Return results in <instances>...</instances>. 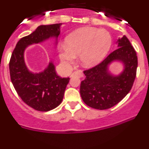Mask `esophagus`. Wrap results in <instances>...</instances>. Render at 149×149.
I'll return each mask as SVG.
<instances>
[{"label": "esophagus", "mask_w": 149, "mask_h": 149, "mask_svg": "<svg viewBox=\"0 0 149 149\" xmlns=\"http://www.w3.org/2000/svg\"><path fill=\"white\" fill-rule=\"evenodd\" d=\"M74 76H78V77H83L82 71L77 70V71H75V72H74L73 73L71 74V77H74Z\"/></svg>", "instance_id": "esophagus-1"}]
</instances>
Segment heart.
<instances>
[{"mask_svg": "<svg viewBox=\"0 0 149 149\" xmlns=\"http://www.w3.org/2000/svg\"><path fill=\"white\" fill-rule=\"evenodd\" d=\"M111 42V36L106 30L81 27L67 36L65 45L59 48V57L64 65H70L79 55L81 65L91 68L104 60Z\"/></svg>", "mask_w": 149, "mask_h": 149, "instance_id": "obj_1", "label": "heart"}]
</instances>
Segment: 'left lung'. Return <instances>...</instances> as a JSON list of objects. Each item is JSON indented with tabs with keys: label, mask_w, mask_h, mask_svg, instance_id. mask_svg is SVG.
Returning a JSON list of instances; mask_svg holds the SVG:
<instances>
[{
	"label": "left lung",
	"mask_w": 149,
	"mask_h": 149,
	"mask_svg": "<svg viewBox=\"0 0 149 149\" xmlns=\"http://www.w3.org/2000/svg\"><path fill=\"white\" fill-rule=\"evenodd\" d=\"M117 49L103 62L84 71L86 76L81 81L80 93L84 103L98 110H106L122 101L131 91L136 77L137 56L125 36L117 40ZM114 61L122 64L123 71L114 75L109 65Z\"/></svg>",
	"instance_id": "obj_1"
}]
</instances>
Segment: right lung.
I'll return each mask as SVG.
<instances>
[{"instance_id":"1","label":"right lung","mask_w":149,"mask_h":149,"mask_svg":"<svg viewBox=\"0 0 149 149\" xmlns=\"http://www.w3.org/2000/svg\"><path fill=\"white\" fill-rule=\"evenodd\" d=\"M62 24L40 25L30 35L22 38L16 44L10 61L11 81L18 95L24 103L39 111H49L61 104L69 77L56 74L51 60L48 66L39 72H33L24 61V51L30 45L57 38Z\"/></svg>"}]
</instances>
